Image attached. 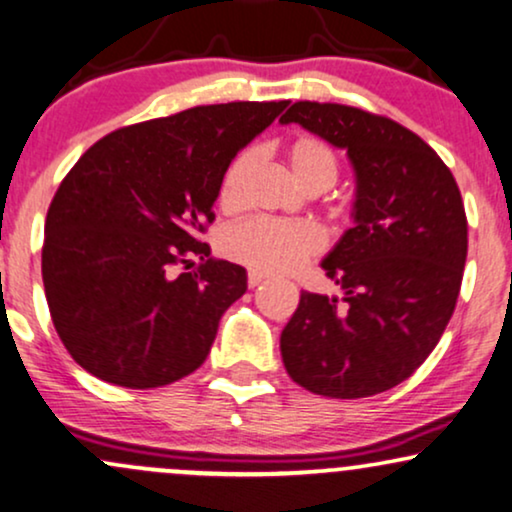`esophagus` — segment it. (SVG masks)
<instances>
[{"label":"esophagus","instance_id":"1","mask_svg":"<svg viewBox=\"0 0 512 512\" xmlns=\"http://www.w3.org/2000/svg\"><path fill=\"white\" fill-rule=\"evenodd\" d=\"M262 281H264V274H260V271H250V274H248V286L250 288H257Z\"/></svg>","mask_w":512,"mask_h":512}]
</instances>
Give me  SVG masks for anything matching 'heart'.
<instances>
[{"instance_id": "b5f03b06", "label": "heart", "mask_w": 512, "mask_h": 512, "mask_svg": "<svg viewBox=\"0 0 512 512\" xmlns=\"http://www.w3.org/2000/svg\"><path fill=\"white\" fill-rule=\"evenodd\" d=\"M260 151L245 148L224 172L222 198L224 208L241 205L245 184L255 170ZM288 160L297 181L307 191H326L338 179V155L319 137H297L288 148ZM323 248L319 229L304 222L257 217L231 226L224 236V252L231 260L245 264L262 274H290Z\"/></svg>"}]
</instances>
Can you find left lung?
I'll return each instance as SVG.
<instances>
[{
  "mask_svg": "<svg viewBox=\"0 0 512 512\" xmlns=\"http://www.w3.org/2000/svg\"><path fill=\"white\" fill-rule=\"evenodd\" d=\"M297 125L347 151L352 226L321 267L342 300L302 293L281 357L304 390L331 399L380 394L428 359L454 314L468 257L461 191L411 129L361 108L297 101Z\"/></svg>",
  "mask_w": 512,
  "mask_h": 512,
  "instance_id": "obj_1",
  "label": "left lung"
}]
</instances>
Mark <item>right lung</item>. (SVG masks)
I'll use <instances>...</instances> for the list:
<instances>
[{
  "mask_svg": "<svg viewBox=\"0 0 512 512\" xmlns=\"http://www.w3.org/2000/svg\"><path fill=\"white\" fill-rule=\"evenodd\" d=\"M288 101L196 106L115 129L58 186L42 281L58 338L84 371L148 390L196 371L248 290L241 264L200 243L224 172ZM201 257L196 272L188 268Z\"/></svg>",
  "mask_w": 512,
  "mask_h": 512,
  "instance_id": "right-lung-1",
  "label": "right lung"
}]
</instances>
